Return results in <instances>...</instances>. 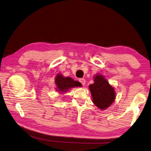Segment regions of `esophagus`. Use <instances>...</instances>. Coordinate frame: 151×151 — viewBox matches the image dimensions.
<instances>
[{"label":"esophagus","mask_w":151,"mask_h":151,"mask_svg":"<svg viewBox=\"0 0 151 151\" xmlns=\"http://www.w3.org/2000/svg\"><path fill=\"white\" fill-rule=\"evenodd\" d=\"M79 81L83 85V86H84L85 85V83H86L85 79H84V78H80L79 80Z\"/></svg>","instance_id":"obj_1"}]
</instances>
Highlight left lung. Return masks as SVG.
Returning <instances> with one entry per match:
<instances>
[{"mask_svg":"<svg viewBox=\"0 0 151 151\" xmlns=\"http://www.w3.org/2000/svg\"><path fill=\"white\" fill-rule=\"evenodd\" d=\"M93 104L101 110L110 106L115 99V91L101 75L94 76V83L89 86Z\"/></svg>","mask_w":151,"mask_h":151,"instance_id":"1","label":"left lung"}]
</instances>
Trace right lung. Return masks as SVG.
Here are the masks:
<instances>
[{"label": "right lung", "mask_w": 151, "mask_h": 151, "mask_svg": "<svg viewBox=\"0 0 151 151\" xmlns=\"http://www.w3.org/2000/svg\"><path fill=\"white\" fill-rule=\"evenodd\" d=\"M55 83L56 85V90L61 93L66 92L73 87L80 86V82L75 81L70 77H64L60 73L55 78Z\"/></svg>", "instance_id": "obj_1"}]
</instances>
